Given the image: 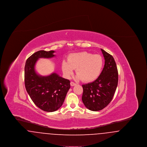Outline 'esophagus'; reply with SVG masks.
<instances>
[{
    "label": "esophagus",
    "instance_id": "esophagus-1",
    "mask_svg": "<svg viewBox=\"0 0 147 147\" xmlns=\"http://www.w3.org/2000/svg\"><path fill=\"white\" fill-rule=\"evenodd\" d=\"M76 83H74V82H70V85L71 86H75L76 85Z\"/></svg>",
    "mask_w": 147,
    "mask_h": 147
}]
</instances>
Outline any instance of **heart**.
I'll use <instances>...</instances> for the list:
<instances>
[{"label": "heart", "mask_w": 147, "mask_h": 147, "mask_svg": "<svg viewBox=\"0 0 147 147\" xmlns=\"http://www.w3.org/2000/svg\"><path fill=\"white\" fill-rule=\"evenodd\" d=\"M104 64V60L99 55H93L84 51L71 53L63 60L61 67L64 76L69 78L76 69L77 78L84 82L95 80L100 75Z\"/></svg>", "instance_id": "b5f03b06"}]
</instances>
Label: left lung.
Masks as SVG:
<instances>
[{
  "instance_id": "1",
  "label": "left lung",
  "mask_w": 147,
  "mask_h": 147,
  "mask_svg": "<svg viewBox=\"0 0 147 147\" xmlns=\"http://www.w3.org/2000/svg\"><path fill=\"white\" fill-rule=\"evenodd\" d=\"M105 65L100 75L93 82L82 85V101L85 107L93 111L102 110L111 101L116 90L119 75L113 57L101 49Z\"/></svg>"
}]
</instances>
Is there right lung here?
<instances>
[{
    "mask_svg": "<svg viewBox=\"0 0 147 147\" xmlns=\"http://www.w3.org/2000/svg\"><path fill=\"white\" fill-rule=\"evenodd\" d=\"M54 51H38L28 57L25 65V85L34 103L43 111L53 112L63 105L70 81L59 77L56 73L48 76L37 74L35 64L40 58L55 57Z\"/></svg>",
    "mask_w": 147,
    "mask_h": 147,
    "instance_id": "right-lung-1",
    "label": "right lung"
}]
</instances>
